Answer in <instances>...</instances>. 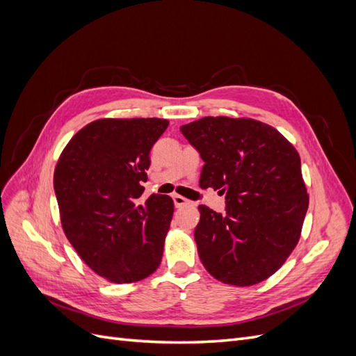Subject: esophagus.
Segmentation results:
<instances>
[{
    "label": "esophagus",
    "instance_id": "obj_1",
    "mask_svg": "<svg viewBox=\"0 0 356 356\" xmlns=\"http://www.w3.org/2000/svg\"><path fill=\"white\" fill-rule=\"evenodd\" d=\"M172 197H174V203H175L177 208H182V207H187V204H191V202L188 199L182 197L179 195H174Z\"/></svg>",
    "mask_w": 356,
    "mask_h": 356
}]
</instances>
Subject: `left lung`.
Here are the masks:
<instances>
[{
	"instance_id": "obj_1",
	"label": "left lung",
	"mask_w": 356,
	"mask_h": 356,
	"mask_svg": "<svg viewBox=\"0 0 356 356\" xmlns=\"http://www.w3.org/2000/svg\"><path fill=\"white\" fill-rule=\"evenodd\" d=\"M179 131L204 161L200 187L225 195L224 213L199 207L202 264L224 284L264 281L293 252L309 207L297 149L252 118L203 117Z\"/></svg>"
}]
</instances>
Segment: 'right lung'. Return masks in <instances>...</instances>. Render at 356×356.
Returning <instances> with one entry per match:
<instances>
[{
    "label": "right lung",
    "mask_w": 356,
    "mask_h": 356,
    "mask_svg": "<svg viewBox=\"0 0 356 356\" xmlns=\"http://www.w3.org/2000/svg\"><path fill=\"white\" fill-rule=\"evenodd\" d=\"M165 118H101L63 148L53 175L62 229L81 260L114 284L156 272L174 215V200L152 195L144 204L149 149Z\"/></svg>",
    "instance_id": "add662e5"
}]
</instances>
